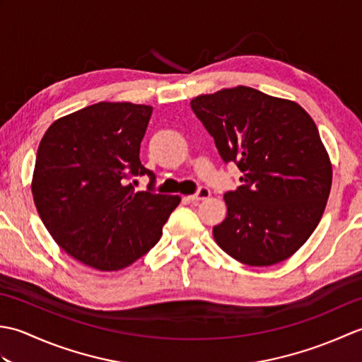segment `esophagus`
Returning <instances> with one entry per match:
<instances>
[{
	"mask_svg": "<svg viewBox=\"0 0 362 362\" xmlns=\"http://www.w3.org/2000/svg\"><path fill=\"white\" fill-rule=\"evenodd\" d=\"M210 194H211V193H210L209 188H206V187H199L196 193L189 196V199H191V201H193V202H197V201H204V199H209Z\"/></svg>",
	"mask_w": 362,
	"mask_h": 362,
	"instance_id": "34e87169",
	"label": "esophagus"
}]
</instances>
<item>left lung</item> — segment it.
Returning a JSON list of instances; mask_svg holds the SVG:
<instances>
[{"mask_svg":"<svg viewBox=\"0 0 362 362\" xmlns=\"http://www.w3.org/2000/svg\"><path fill=\"white\" fill-rule=\"evenodd\" d=\"M191 109L224 163L243 173L227 191V218L213 236L227 255L272 266L296 253L324 214L332 165L311 117L298 104L250 87L202 95Z\"/></svg>","mask_w":362,"mask_h":362,"instance_id":"obj_1","label":"left lung"}]
</instances>
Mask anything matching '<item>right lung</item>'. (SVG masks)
Wrapping results in <instances>:
<instances>
[{"label":"right lung","mask_w":362,"mask_h":362,"mask_svg":"<svg viewBox=\"0 0 362 362\" xmlns=\"http://www.w3.org/2000/svg\"><path fill=\"white\" fill-rule=\"evenodd\" d=\"M151 105L98 103L52 122L38 144L37 211L60 247L98 271H119L148 253L179 196L153 193L140 161ZM148 175L146 192L130 180ZM135 182V180H134Z\"/></svg>","instance_id":"add662e5"}]
</instances>
